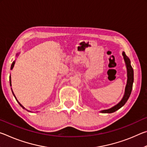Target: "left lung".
<instances>
[{
  "label": "left lung",
  "mask_w": 147,
  "mask_h": 147,
  "mask_svg": "<svg viewBox=\"0 0 147 147\" xmlns=\"http://www.w3.org/2000/svg\"><path fill=\"white\" fill-rule=\"evenodd\" d=\"M123 56L124 57V61H125L126 69H127V83H126V86L125 88V91H124V94L122 100L119 102L117 104V105L114 106L112 108L104 109V110L100 111L101 113H111L115 112V111L118 110L120 109L121 107H123L125 103L127 102L128 98L130 97V95L131 92V89H132L133 86V82H134V70L133 68L131 67L130 64V60L128 57L126 55L124 52H123Z\"/></svg>",
  "instance_id": "8db88e82"
}]
</instances>
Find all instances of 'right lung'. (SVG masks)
Returning a JSON list of instances; mask_svg holds the SVG:
<instances>
[{
  "instance_id": "1",
  "label": "right lung",
  "mask_w": 147,
  "mask_h": 147,
  "mask_svg": "<svg viewBox=\"0 0 147 147\" xmlns=\"http://www.w3.org/2000/svg\"><path fill=\"white\" fill-rule=\"evenodd\" d=\"M17 55H18V54H17ZM15 63H16V61H13V63H12V64H11V69H13V67H14V64H15ZM9 84H10V86H11V76H9ZM11 91H12V89H11ZM12 93H13V96H15V98H16V96H15V94H14V93H13V91H12ZM17 102H18V101H17ZM18 103L19 104V105L20 106H21V107H22V108H23V109H24V107L23 106H22L21 105V104H20L19 102H18ZM27 111H28V110H27ZM30 112H31V111H30Z\"/></svg>"
}]
</instances>
